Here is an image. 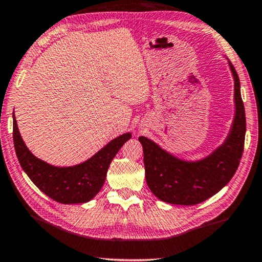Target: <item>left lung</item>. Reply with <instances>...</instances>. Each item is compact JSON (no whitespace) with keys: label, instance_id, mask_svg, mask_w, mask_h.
I'll return each mask as SVG.
<instances>
[{"label":"left lung","instance_id":"obj_1","mask_svg":"<svg viewBox=\"0 0 262 262\" xmlns=\"http://www.w3.org/2000/svg\"><path fill=\"white\" fill-rule=\"evenodd\" d=\"M234 77L235 117L226 142L207 158L197 162L181 161L161 149L146 137H139L143 145L147 187L161 201L194 206L219 192L232 180L240 164L245 146L246 115L240 92V80L232 62Z\"/></svg>","mask_w":262,"mask_h":262}]
</instances>
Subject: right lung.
<instances>
[{"label": "right lung", "instance_id": "1", "mask_svg": "<svg viewBox=\"0 0 262 262\" xmlns=\"http://www.w3.org/2000/svg\"><path fill=\"white\" fill-rule=\"evenodd\" d=\"M13 117L14 147L21 168L43 194L62 204L85 203L92 200L105 183L110 163L123 144L131 138V134H124L111 140L89 161L68 168H58L30 152Z\"/></svg>", "mask_w": 262, "mask_h": 262}]
</instances>
